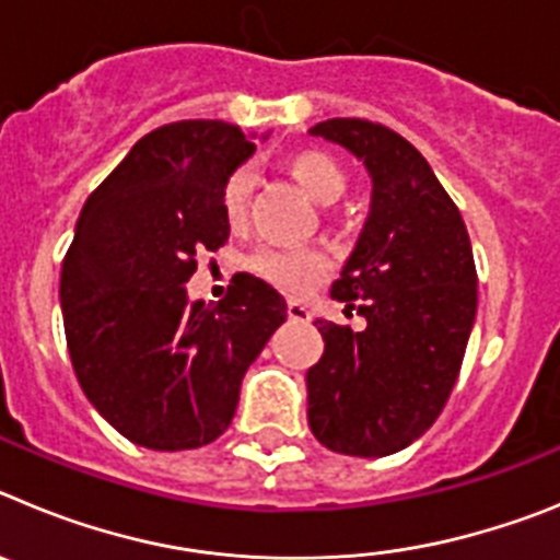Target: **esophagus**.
I'll use <instances>...</instances> for the list:
<instances>
[{
    "label": "esophagus",
    "mask_w": 560,
    "mask_h": 560,
    "mask_svg": "<svg viewBox=\"0 0 560 560\" xmlns=\"http://www.w3.org/2000/svg\"><path fill=\"white\" fill-rule=\"evenodd\" d=\"M285 314H289L291 323H311V311H308V305L294 303V300H291V303H289V308H285Z\"/></svg>",
    "instance_id": "34e87169"
}]
</instances>
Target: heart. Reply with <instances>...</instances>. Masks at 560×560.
<instances>
[{
  "label": "heart",
  "instance_id": "1",
  "mask_svg": "<svg viewBox=\"0 0 560 560\" xmlns=\"http://www.w3.org/2000/svg\"><path fill=\"white\" fill-rule=\"evenodd\" d=\"M289 171L300 187L319 205H334L341 192L348 190V173L334 156L323 151H303L289 162ZM249 167H235L221 187V212L224 221L237 230L244 226L252 199ZM249 269L260 280L271 283L285 294H305L314 289L330 269V257L316 246H264L249 257Z\"/></svg>",
  "mask_w": 560,
  "mask_h": 560
}]
</instances>
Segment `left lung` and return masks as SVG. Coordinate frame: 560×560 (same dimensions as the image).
Instances as JSON below:
<instances>
[{"mask_svg":"<svg viewBox=\"0 0 560 560\" xmlns=\"http://www.w3.org/2000/svg\"><path fill=\"white\" fill-rule=\"evenodd\" d=\"M308 133L364 162L370 215L330 296L368 319H316L323 359L305 373L308 427L330 452L387 457L446 407L477 316V269L463 215L418 148L355 117Z\"/></svg>","mask_w":560,"mask_h":560,"instance_id":"1","label":"left lung"}]
</instances>
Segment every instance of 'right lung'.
I'll return each mask as SVG.
<instances>
[{
    "label": "right lung",
    "instance_id": "add662e5",
    "mask_svg": "<svg viewBox=\"0 0 560 560\" xmlns=\"http://www.w3.org/2000/svg\"><path fill=\"white\" fill-rule=\"evenodd\" d=\"M252 153L224 120L171 122L81 210L61 266L69 359L92 407L137 446L182 452L224 434L244 373L289 316L260 277L235 275L221 303L185 289L196 255L230 237L221 187Z\"/></svg>",
    "mask_w": 560,
    "mask_h": 560
}]
</instances>
